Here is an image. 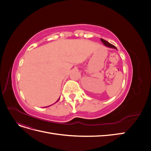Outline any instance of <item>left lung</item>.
<instances>
[{"label":"left lung","mask_w":151,"mask_h":151,"mask_svg":"<svg viewBox=\"0 0 151 151\" xmlns=\"http://www.w3.org/2000/svg\"><path fill=\"white\" fill-rule=\"evenodd\" d=\"M101 41L102 43H103V44H104L106 47H109V48H115V49L117 50V48H116V47L114 46V45H113L112 44L109 43V42H107V41L104 40H103V39H102V38H101Z\"/></svg>","instance_id":"obj_1"}]
</instances>
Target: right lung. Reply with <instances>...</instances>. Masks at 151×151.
Wrapping results in <instances>:
<instances>
[{
    "instance_id": "1",
    "label": "right lung",
    "mask_w": 151,
    "mask_h": 151,
    "mask_svg": "<svg viewBox=\"0 0 151 151\" xmlns=\"http://www.w3.org/2000/svg\"><path fill=\"white\" fill-rule=\"evenodd\" d=\"M59 99H60V98H59ZM59 99H58V100H57V101H56V102H57V101H58V100H59Z\"/></svg>"
}]
</instances>
